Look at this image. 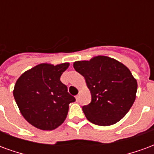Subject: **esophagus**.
Returning a JSON list of instances; mask_svg holds the SVG:
<instances>
[{"label":"esophagus","instance_id":"1","mask_svg":"<svg viewBox=\"0 0 154 154\" xmlns=\"http://www.w3.org/2000/svg\"><path fill=\"white\" fill-rule=\"evenodd\" d=\"M79 97H80V96H79V95H77V96H76V97H75V98H76V100H79Z\"/></svg>","mask_w":154,"mask_h":154}]
</instances>
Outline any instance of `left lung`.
<instances>
[{"instance_id": "left-lung-1", "label": "left lung", "mask_w": 154, "mask_h": 154, "mask_svg": "<svg viewBox=\"0 0 154 154\" xmlns=\"http://www.w3.org/2000/svg\"><path fill=\"white\" fill-rule=\"evenodd\" d=\"M73 67L85 77L91 91V103L82 106L90 122L109 126L128 113L135 100L138 85L125 65L100 55L89 61H77Z\"/></svg>"}]
</instances>
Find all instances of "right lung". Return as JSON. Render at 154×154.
Here are the masks:
<instances>
[{
  "label": "right lung",
  "mask_w": 154,
  "mask_h": 154,
  "mask_svg": "<svg viewBox=\"0 0 154 154\" xmlns=\"http://www.w3.org/2000/svg\"><path fill=\"white\" fill-rule=\"evenodd\" d=\"M68 63L54 66L41 63L26 71L16 81L13 95L22 116L42 130H53L66 119L75 97L60 81Z\"/></svg>",
  "instance_id": "1"
}]
</instances>
